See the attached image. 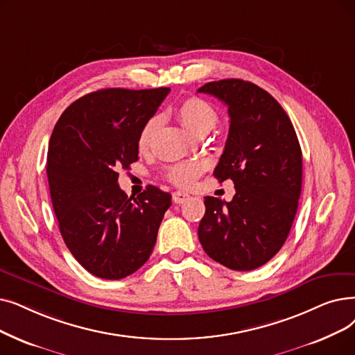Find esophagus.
I'll use <instances>...</instances> for the list:
<instances>
[{
  "label": "esophagus",
  "instance_id": "1",
  "mask_svg": "<svg viewBox=\"0 0 355 355\" xmlns=\"http://www.w3.org/2000/svg\"><path fill=\"white\" fill-rule=\"evenodd\" d=\"M189 194L187 193H184V191H175V193H173V200H174V203H177V205H181V203H184L186 202V200H189Z\"/></svg>",
  "mask_w": 355,
  "mask_h": 355
}]
</instances>
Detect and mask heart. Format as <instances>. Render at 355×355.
Wrapping results in <instances>:
<instances>
[{
	"label": "heart",
	"instance_id": "heart-1",
	"mask_svg": "<svg viewBox=\"0 0 355 355\" xmlns=\"http://www.w3.org/2000/svg\"><path fill=\"white\" fill-rule=\"evenodd\" d=\"M177 116L181 123L194 135L203 136L209 133L216 125H218V112L214 107L200 97H190L184 100L177 107ZM159 126V119L150 117L144 128L141 129L139 137H137V148L146 150L150 146L152 137L155 135ZM205 165L200 162H182L171 166L166 171V177L178 186H191L194 180L203 173Z\"/></svg>",
	"mask_w": 355,
	"mask_h": 355
}]
</instances>
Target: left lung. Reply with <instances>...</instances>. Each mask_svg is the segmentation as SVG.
<instances>
[{"label": "left lung", "mask_w": 355, "mask_h": 355, "mask_svg": "<svg viewBox=\"0 0 355 355\" xmlns=\"http://www.w3.org/2000/svg\"><path fill=\"white\" fill-rule=\"evenodd\" d=\"M198 92L227 105L225 150L213 175L232 180V202L205 197L198 239L206 254L230 270L251 271L280 251L302 193V149L283 107L243 80L207 83Z\"/></svg>", "instance_id": "8db88e82"}]
</instances>
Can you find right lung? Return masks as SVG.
<instances>
[{"label": "right lung", "instance_id": "1", "mask_svg": "<svg viewBox=\"0 0 355 355\" xmlns=\"http://www.w3.org/2000/svg\"><path fill=\"white\" fill-rule=\"evenodd\" d=\"M169 88H105L59 117L48 152L51 198L68 250L92 275L120 280L152 254L171 194L148 187L136 198L119 187V168L137 161V137Z\"/></svg>", "mask_w": 355, "mask_h": 355}]
</instances>
